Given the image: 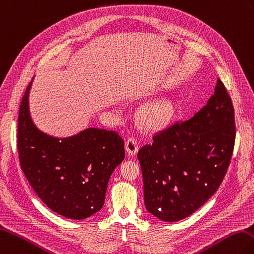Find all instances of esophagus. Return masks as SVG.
Returning <instances> with one entry per match:
<instances>
[{"label":"esophagus","instance_id":"34e87169","mask_svg":"<svg viewBox=\"0 0 254 254\" xmlns=\"http://www.w3.org/2000/svg\"><path fill=\"white\" fill-rule=\"evenodd\" d=\"M125 149H126V152L129 154V155H136V153L138 152V141L137 139L134 138H129L126 140L125 142Z\"/></svg>","mask_w":254,"mask_h":254}]
</instances>
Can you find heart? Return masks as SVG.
<instances>
[{"label": "heart", "mask_w": 254, "mask_h": 254, "mask_svg": "<svg viewBox=\"0 0 254 254\" xmlns=\"http://www.w3.org/2000/svg\"><path fill=\"white\" fill-rule=\"evenodd\" d=\"M176 104L170 99L155 100L144 104L138 113L141 125L150 130L166 127L176 115Z\"/></svg>", "instance_id": "1"}]
</instances>
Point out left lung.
<instances>
[{
    "mask_svg": "<svg viewBox=\"0 0 254 254\" xmlns=\"http://www.w3.org/2000/svg\"><path fill=\"white\" fill-rule=\"evenodd\" d=\"M235 138L232 99L217 78L214 94L193 117L156 132L139 150L148 212L177 222L203 205L227 173Z\"/></svg>",
    "mask_w": 254,
    "mask_h": 254,
    "instance_id": "1",
    "label": "left lung"
}]
</instances>
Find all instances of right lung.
<instances>
[{
  "instance_id": "add662e5",
  "label": "right lung",
  "mask_w": 254,
  "mask_h": 254,
  "mask_svg": "<svg viewBox=\"0 0 254 254\" xmlns=\"http://www.w3.org/2000/svg\"><path fill=\"white\" fill-rule=\"evenodd\" d=\"M31 83L21 100L17 127L21 170L51 210L72 219L87 218L104 204L109 179L125 157L124 140L116 131L99 128L67 138L40 131L29 113Z\"/></svg>"
}]
</instances>
